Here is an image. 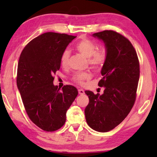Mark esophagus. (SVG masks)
<instances>
[{"label":"esophagus","instance_id":"obj_1","mask_svg":"<svg viewBox=\"0 0 157 157\" xmlns=\"http://www.w3.org/2000/svg\"><path fill=\"white\" fill-rule=\"evenodd\" d=\"M78 92H79V95H83V94H84V91L83 89H78Z\"/></svg>","mask_w":157,"mask_h":157}]
</instances>
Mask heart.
Returning a JSON list of instances; mask_svg holds the SVG:
<instances>
[{
	"label": "heart",
	"instance_id": "heart-1",
	"mask_svg": "<svg viewBox=\"0 0 157 157\" xmlns=\"http://www.w3.org/2000/svg\"><path fill=\"white\" fill-rule=\"evenodd\" d=\"M75 48L78 51L88 58V62L91 67L98 70L102 67L107 58V51L105 48H97V45L94 41L88 39H82L76 44ZM70 57V51L68 50H63L60 57V63L62 66H67ZM89 72H82L75 74L73 79L77 83L83 84L86 79L91 78Z\"/></svg>",
	"mask_w": 157,
	"mask_h": 157
}]
</instances>
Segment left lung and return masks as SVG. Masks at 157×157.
<instances>
[{
  "label": "left lung",
  "instance_id": "obj_1",
  "mask_svg": "<svg viewBox=\"0 0 157 157\" xmlns=\"http://www.w3.org/2000/svg\"><path fill=\"white\" fill-rule=\"evenodd\" d=\"M104 42L107 58L102 66V78L98 86L105 87L103 94L86 91L89 102L84 113L89 126L99 132H107L123 122L136 100L140 76L139 59L128 39L113 30L94 33Z\"/></svg>",
  "mask_w": 157,
  "mask_h": 157
}]
</instances>
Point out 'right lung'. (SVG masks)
<instances>
[{"mask_svg":"<svg viewBox=\"0 0 157 157\" xmlns=\"http://www.w3.org/2000/svg\"><path fill=\"white\" fill-rule=\"evenodd\" d=\"M76 36L46 33L26 45L20 55L17 84L28 116L39 128L54 132L66 122V111L78 94L71 85L53 84L63 50Z\"/></svg>","mask_w":157,"mask_h":157,"instance_id":"obj_1","label":"right lung"}]
</instances>
